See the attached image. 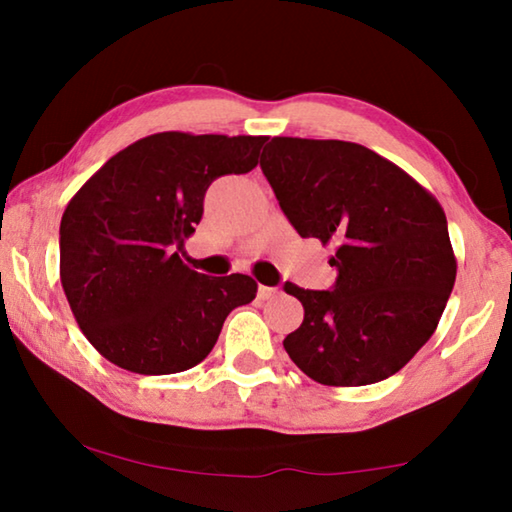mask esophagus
Segmentation results:
<instances>
[{
    "instance_id": "1",
    "label": "esophagus",
    "mask_w": 512,
    "mask_h": 512,
    "mask_svg": "<svg viewBox=\"0 0 512 512\" xmlns=\"http://www.w3.org/2000/svg\"><path fill=\"white\" fill-rule=\"evenodd\" d=\"M277 293H280V289L277 287H259V298L262 300H271L277 296Z\"/></svg>"
}]
</instances>
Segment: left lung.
Returning a JSON list of instances; mask_svg holds the SVG:
<instances>
[{"mask_svg": "<svg viewBox=\"0 0 512 512\" xmlns=\"http://www.w3.org/2000/svg\"><path fill=\"white\" fill-rule=\"evenodd\" d=\"M264 176L300 237L332 246V291H284L305 307L284 339L318 384L366 386L395 375L431 339L456 280L440 203L391 160L354 142L273 137Z\"/></svg>", "mask_w": 512, "mask_h": 512, "instance_id": "8db88e82", "label": "left lung"}]
</instances>
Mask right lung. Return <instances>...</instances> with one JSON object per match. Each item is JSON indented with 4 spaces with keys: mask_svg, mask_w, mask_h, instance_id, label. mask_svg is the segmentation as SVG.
Returning a JSON list of instances; mask_svg holds the SVG:
<instances>
[{
    "mask_svg": "<svg viewBox=\"0 0 512 512\" xmlns=\"http://www.w3.org/2000/svg\"><path fill=\"white\" fill-rule=\"evenodd\" d=\"M266 137L155 133L103 164L60 221V282L94 350L137 375L201 363L225 318L257 296L250 275L210 277L176 250L216 178L257 167Z\"/></svg>",
    "mask_w": 512,
    "mask_h": 512,
    "instance_id": "right-lung-1",
    "label": "right lung"
}]
</instances>
